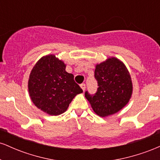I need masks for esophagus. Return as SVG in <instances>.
I'll use <instances>...</instances> for the list:
<instances>
[{"instance_id":"34e87169","label":"esophagus","mask_w":160,"mask_h":160,"mask_svg":"<svg viewBox=\"0 0 160 160\" xmlns=\"http://www.w3.org/2000/svg\"><path fill=\"white\" fill-rule=\"evenodd\" d=\"M80 87H81V89H82V91H85L86 89V84L85 83H82L81 85H80Z\"/></svg>"}]
</instances>
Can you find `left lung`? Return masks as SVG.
Masks as SVG:
<instances>
[{
	"instance_id": "left-lung-1",
	"label": "left lung",
	"mask_w": 160,
	"mask_h": 160,
	"mask_svg": "<svg viewBox=\"0 0 160 160\" xmlns=\"http://www.w3.org/2000/svg\"><path fill=\"white\" fill-rule=\"evenodd\" d=\"M95 78L98 90L94 95L86 91L85 97L92 110L102 117L114 114L129 102L132 94V82L127 68L115 57L97 64Z\"/></svg>"
}]
</instances>
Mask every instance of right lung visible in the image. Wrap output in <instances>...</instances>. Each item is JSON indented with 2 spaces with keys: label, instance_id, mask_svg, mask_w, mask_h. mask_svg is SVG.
<instances>
[{
  "label": "right lung",
  "instance_id": "right-lung-1",
  "mask_svg": "<svg viewBox=\"0 0 160 160\" xmlns=\"http://www.w3.org/2000/svg\"><path fill=\"white\" fill-rule=\"evenodd\" d=\"M65 68L63 61L50 54L40 58L30 73L28 88L32 102L49 115L63 113L73 98L82 92Z\"/></svg>",
  "mask_w": 160,
  "mask_h": 160
}]
</instances>
